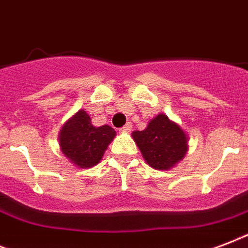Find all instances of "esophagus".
<instances>
[{
    "label": "esophagus",
    "mask_w": 248,
    "mask_h": 248,
    "mask_svg": "<svg viewBox=\"0 0 248 248\" xmlns=\"http://www.w3.org/2000/svg\"><path fill=\"white\" fill-rule=\"evenodd\" d=\"M131 128H132V124H131V122H127V124H124V127L121 128L120 131H121V132H130V131H131Z\"/></svg>",
    "instance_id": "34e87169"
}]
</instances>
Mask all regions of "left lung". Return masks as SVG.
<instances>
[{
	"label": "left lung",
	"mask_w": 248,
	"mask_h": 248,
	"mask_svg": "<svg viewBox=\"0 0 248 248\" xmlns=\"http://www.w3.org/2000/svg\"><path fill=\"white\" fill-rule=\"evenodd\" d=\"M132 139L155 170L172 169L188 152L186 134L163 113L155 117L145 130L132 132Z\"/></svg>",
	"instance_id": "8db88e82"
}]
</instances>
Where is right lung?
<instances>
[{
    "mask_svg": "<svg viewBox=\"0 0 248 248\" xmlns=\"http://www.w3.org/2000/svg\"><path fill=\"white\" fill-rule=\"evenodd\" d=\"M114 136V128L108 124L95 127L86 110H78L60 130L59 145L73 165L90 169L100 162Z\"/></svg>",
    "mask_w": 248,
    "mask_h": 248,
    "instance_id": "add662e5",
    "label": "right lung"
}]
</instances>
